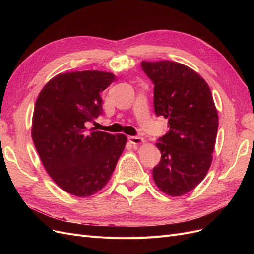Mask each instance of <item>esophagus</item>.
Wrapping results in <instances>:
<instances>
[{"label":"esophagus","mask_w":254,"mask_h":254,"mask_svg":"<svg viewBox=\"0 0 254 254\" xmlns=\"http://www.w3.org/2000/svg\"><path fill=\"white\" fill-rule=\"evenodd\" d=\"M128 141L133 145H140L145 142V140L141 136H128Z\"/></svg>","instance_id":"1"}]
</instances>
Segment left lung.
<instances>
[{"instance_id": "8db88e82", "label": "left lung", "mask_w": 254, "mask_h": 254, "mask_svg": "<svg viewBox=\"0 0 254 254\" xmlns=\"http://www.w3.org/2000/svg\"><path fill=\"white\" fill-rule=\"evenodd\" d=\"M155 84L153 107L168 120V132L156 144L161 160L152 177L163 193L176 197L200 183L211 166L218 113L209 84L193 68L170 60L142 61Z\"/></svg>"}]
</instances>
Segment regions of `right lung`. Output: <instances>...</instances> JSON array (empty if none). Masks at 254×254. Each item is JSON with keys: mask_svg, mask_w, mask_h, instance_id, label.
<instances>
[{"mask_svg": "<svg viewBox=\"0 0 254 254\" xmlns=\"http://www.w3.org/2000/svg\"><path fill=\"white\" fill-rule=\"evenodd\" d=\"M114 80L108 72L60 73L38 95L33 141L51 178L68 194L89 197L101 190L125 148V134L87 127L103 113L101 92Z\"/></svg>", "mask_w": 254, "mask_h": 254, "instance_id": "add662e5", "label": "right lung"}]
</instances>
